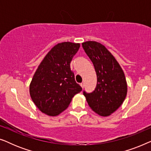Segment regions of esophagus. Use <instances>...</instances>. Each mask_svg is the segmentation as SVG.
Instances as JSON below:
<instances>
[{
  "mask_svg": "<svg viewBox=\"0 0 151 151\" xmlns=\"http://www.w3.org/2000/svg\"><path fill=\"white\" fill-rule=\"evenodd\" d=\"M80 86H81V87L83 88L84 86V82H82V83L80 84Z\"/></svg>",
  "mask_w": 151,
  "mask_h": 151,
  "instance_id": "obj_1",
  "label": "esophagus"
}]
</instances>
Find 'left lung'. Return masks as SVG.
<instances>
[{
	"label": "left lung",
	"mask_w": 151,
	"mask_h": 151,
	"mask_svg": "<svg viewBox=\"0 0 151 151\" xmlns=\"http://www.w3.org/2000/svg\"><path fill=\"white\" fill-rule=\"evenodd\" d=\"M92 61L97 85L91 93L83 91L91 109L101 116H109L122 104L127 94L124 73L114 56L104 45L95 41L82 43Z\"/></svg>",
	"instance_id": "1"
}]
</instances>
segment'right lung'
Here are the masks:
<instances>
[{
	"label": "right lung",
	"instance_id": "obj_1",
	"mask_svg": "<svg viewBox=\"0 0 151 151\" xmlns=\"http://www.w3.org/2000/svg\"><path fill=\"white\" fill-rule=\"evenodd\" d=\"M79 48V43H58L38 66L31 82L29 93L41 112L56 116L69 106L73 97L82 91L70 67Z\"/></svg>",
	"mask_w": 151,
	"mask_h": 151
}]
</instances>
